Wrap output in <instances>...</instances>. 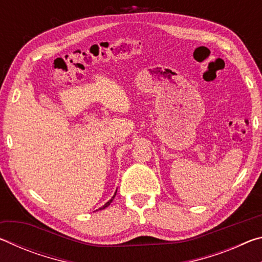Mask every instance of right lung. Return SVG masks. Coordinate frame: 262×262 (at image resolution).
Returning <instances> with one entry per match:
<instances>
[{
	"label": "right lung",
	"instance_id": "add662e5",
	"mask_svg": "<svg viewBox=\"0 0 262 262\" xmlns=\"http://www.w3.org/2000/svg\"><path fill=\"white\" fill-rule=\"evenodd\" d=\"M115 194H117V192H115V193H114V195H113V196H112V199H111V200H110L108 202H106V203H105V205H104L103 207H101V208H100V209H105V208H106V207H108V206H110V203L113 201V199H114V196H115Z\"/></svg>",
	"mask_w": 262,
	"mask_h": 262
}]
</instances>
